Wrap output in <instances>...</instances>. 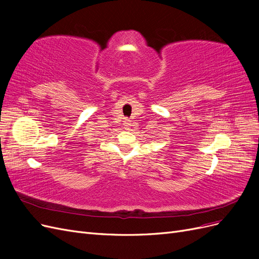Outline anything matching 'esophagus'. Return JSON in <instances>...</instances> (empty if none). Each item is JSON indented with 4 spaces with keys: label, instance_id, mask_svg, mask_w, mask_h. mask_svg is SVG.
I'll use <instances>...</instances> for the list:
<instances>
[{
    "label": "esophagus",
    "instance_id": "1",
    "mask_svg": "<svg viewBox=\"0 0 259 259\" xmlns=\"http://www.w3.org/2000/svg\"><path fill=\"white\" fill-rule=\"evenodd\" d=\"M130 125H131V120L125 119V120H124V126H125V127H130Z\"/></svg>",
    "mask_w": 259,
    "mask_h": 259
}]
</instances>
